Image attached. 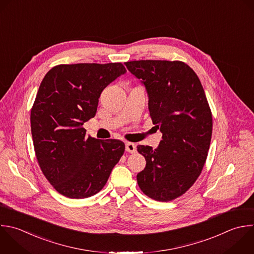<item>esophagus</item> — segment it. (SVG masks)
I'll list each match as a JSON object with an SVG mask.
<instances>
[{
	"label": "esophagus",
	"mask_w": 254,
	"mask_h": 254,
	"mask_svg": "<svg viewBox=\"0 0 254 254\" xmlns=\"http://www.w3.org/2000/svg\"><path fill=\"white\" fill-rule=\"evenodd\" d=\"M126 151H127V152H129V153H131V154L136 153V151H137L136 145H135V144H133V143H130V142L126 143Z\"/></svg>",
	"instance_id": "34e87169"
}]
</instances>
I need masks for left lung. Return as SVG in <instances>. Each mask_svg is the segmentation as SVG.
I'll return each mask as SVG.
<instances>
[{"label": "left lung", "instance_id": "obj_1", "mask_svg": "<svg viewBox=\"0 0 254 254\" xmlns=\"http://www.w3.org/2000/svg\"><path fill=\"white\" fill-rule=\"evenodd\" d=\"M128 70L145 85L153 124L163 140L157 149L137 146L146 159L137 175L141 190L158 201L183 195L199 177L212 132L211 111L195 72L180 61H133Z\"/></svg>", "mask_w": 254, "mask_h": 254}]
</instances>
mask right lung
I'll return each instance as SVG.
<instances>
[{
    "mask_svg": "<svg viewBox=\"0 0 254 254\" xmlns=\"http://www.w3.org/2000/svg\"><path fill=\"white\" fill-rule=\"evenodd\" d=\"M125 72L121 63L59 64L40 85L31 110L35 152L43 174L64 196L100 191L124 154L123 142L87 137L82 126L95 116L103 89Z\"/></svg>",
    "mask_w": 254,
    "mask_h": 254,
    "instance_id": "right-lung-1",
    "label": "right lung"
}]
</instances>
